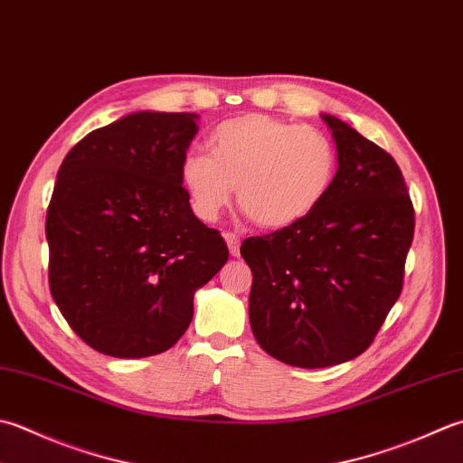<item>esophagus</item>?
I'll use <instances>...</instances> for the list:
<instances>
[{"mask_svg": "<svg viewBox=\"0 0 463 463\" xmlns=\"http://www.w3.org/2000/svg\"><path fill=\"white\" fill-rule=\"evenodd\" d=\"M224 241H226V244H229L231 255H232V257H239V252H241V239L237 237V234H234V232H224Z\"/></svg>", "mask_w": 463, "mask_h": 463, "instance_id": "esophagus-1", "label": "esophagus"}]
</instances>
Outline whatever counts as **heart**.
<instances>
[{
    "label": "heart",
    "mask_w": 463,
    "mask_h": 463,
    "mask_svg": "<svg viewBox=\"0 0 463 463\" xmlns=\"http://www.w3.org/2000/svg\"><path fill=\"white\" fill-rule=\"evenodd\" d=\"M210 154L188 150L180 160L190 206L213 222L237 201L260 229H287L309 216L327 196L337 172V148L315 126L267 114L221 122L208 138Z\"/></svg>",
    "instance_id": "obj_1"
}]
</instances>
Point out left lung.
<instances>
[{
    "label": "left lung",
    "instance_id": "left-lung-1",
    "mask_svg": "<svg viewBox=\"0 0 463 463\" xmlns=\"http://www.w3.org/2000/svg\"><path fill=\"white\" fill-rule=\"evenodd\" d=\"M339 168L327 196L287 229L241 244L250 329L270 357L319 369L361 355L403 288L415 211L393 156L323 114Z\"/></svg>",
    "mask_w": 463,
    "mask_h": 463
}]
</instances>
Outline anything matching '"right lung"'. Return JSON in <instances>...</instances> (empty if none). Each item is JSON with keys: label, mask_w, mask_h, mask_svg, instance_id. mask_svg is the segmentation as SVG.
Masks as SVG:
<instances>
[{"label": "right lung", "mask_w": 463, "mask_h": 463, "mask_svg": "<svg viewBox=\"0 0 463 463\" xmlns=\"http://www.w3.org/2000/svg\"><path fill=\"white\" fill-rule=\"evenodd\" d=\"M196 118L128 114L84 136L58 170L45 214L50 291L78 337L104 355L170 349L193 321L194 291L229 260L180 183Z\"/></svg>", "instance_id": "1"}]
</instances>
